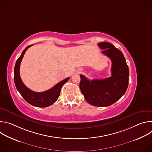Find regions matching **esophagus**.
I'll use <instances>...</instances> for the list:
<instances>
[{
  "label": "esophagus",
  "mask_w": 152,
  "mask_h": 152,
  "mask_svg": "<svg viewBox=\"0 0 152 152\" xmlns=\"http://www.w3.org/2000/svg\"><path fill=\"white\" fill-rule=\"evenodd\" d=\"M82 72V70H81V69H79L78 71H77V73H80V72Z\"/></svg>",
  "instance_id": "34e87169"
}]
</instances>
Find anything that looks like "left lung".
Returning a JSON list of instances; mask_svg holds the SVG:
<instances>
[{"mask_svg":"<svg viewBox=\"0 0 152 152\" xmlns=\"http://www.w3.org/2000/svg\"><path fill=\"white\" fill-rule=\"evenodd\" d=\"M98 46L112 61L111 76L104 79H88L80 75V90L85 100L96 106H109L125 93L129 83V68L123 53L108 42Z\"/></svg>","mask_w":152,"mask_h":152,"instance_id":"obj_1","label":"left lung"}]
</instances>
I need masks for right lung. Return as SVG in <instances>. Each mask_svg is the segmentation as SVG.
<instances>
[{
    "label": "right lung",
    "mask_w": 152,
    "mask_h": 152,
    "mask_svg": "<svg viewBox=\"0 0 152 152\" xmlns=\"http://www.w3.org/2000/svg\"><path fill=\"white\" fill-rule=\"evenodd\" d=\"M31 46L29 45L25 48L16 61L14 67V83L18 91L28 103L36 107H45L52 105L58 100L62 86L69 80L70 77L64 79L50 90L44 92H35L26 87L20 76V66L26 51Z\"/></svg>",
    "instance_id": "add662e5"
}]
</instances>
